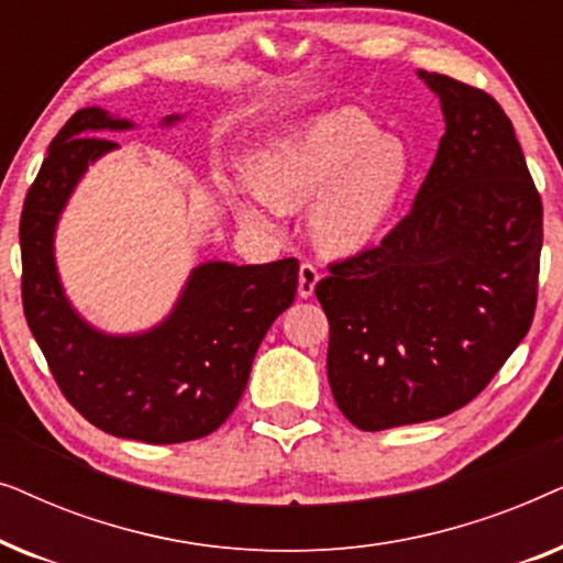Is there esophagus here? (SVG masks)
<instances>
[{"mask_svg": "<svg viewBox=\"0 0 563 563\" xmlns=\"http://www.w3.org/2000/svg\"><path fill=\"white\" fill-rule=\"evenodd\" d=\"M318 279H320V274H318V268H314L312 264L299 266V287H297L299 297H302V299L312 297L314 295V287H318Z\"/></svg>", "mask_w": 563, "mask_h": 563, "instance_id": "obj_1", "label": "esophagus"}]
</instances>
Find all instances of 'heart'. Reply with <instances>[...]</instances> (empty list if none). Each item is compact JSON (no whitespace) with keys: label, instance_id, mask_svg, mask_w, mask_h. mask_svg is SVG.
Instances as JSON below:
<instances>
[{"label":"heart","instance_id":"heart-1","mask_svg":"<svg viewBox=\"0 0 563 563\" xmlns=\"http://www.w3.org/2000/svg\"><path fill=\"white\" fill-rule=\"evenodd\" d=\"M410 176V153L366 114L333 110L284 128L245 161L251 189L289 212L310 207V238L330 258H351L379 241ZM238 218L266 225V207L241 202Z\"/></svg>","mask_w":563,"mask_h":563}]
</instances>
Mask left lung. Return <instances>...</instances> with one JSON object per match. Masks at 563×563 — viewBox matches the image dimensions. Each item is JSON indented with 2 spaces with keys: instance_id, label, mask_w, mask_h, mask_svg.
<instances>
[{
  "instance_id": "8db88e82",
  "label": "left lung",
  "mask_w": 563,
  "mask_h": 563,
  "mask_svg": "<svg viewBox=\"0 0 563 563\" xmlns=\"http://www.w3.org/2000/svg\"><path fill=\"white\" fill-rule=\"evenodd\" d=\"M445 133L407 218L314 287L328 382L358 430L451 415L487 387L536 312L543 207L495 99L418 71Z\"/></svg>"
}]
</instances>
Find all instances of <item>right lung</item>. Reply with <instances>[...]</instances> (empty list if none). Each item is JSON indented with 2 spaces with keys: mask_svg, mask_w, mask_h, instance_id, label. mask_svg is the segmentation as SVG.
<instances>
[{
  "mask_svg": "<svg viewBox=\"0 0 563 563\" xmlns=\"http://www.w3.org/2000/svg\"><path fill=\"white\" fill-rule=\"evenodd\" d=\"M184 118L166 114L158 125ZM135 128L84 107L53 137L22 207V305L60 391L91 426L143 443H184L210 435L235 410L266 330L295 302L299 261H205L156 325L137 333L91 325L60 282L56 230L89 166L120 148L102 135Z\"/></svg>",
  "mask_w": 563,
  "mask_h": 563,
  "instance_id": "add662e5",
  "label": "right lung"
}]
</instances>
